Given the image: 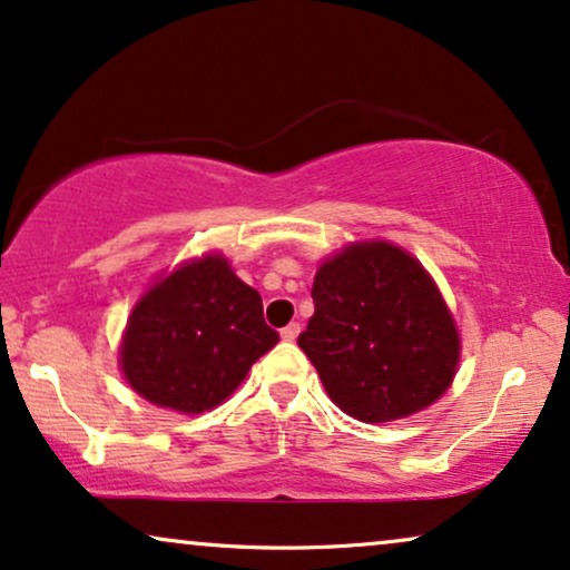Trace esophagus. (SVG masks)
Listing matches in <instances>:
<instances>
[{
  "label": "esophagus",
  "mask_w": 570,
  "mask_h": 570,
  "mask_svg": "<svg viewBox=\"0 0 570 570\" xmlns=\"http://www.w3.org/2000/svg\"><path fill=\"white\" fill-rule=\"evenodd\" d=\"M298 332H301V327L293 322V324H287V327H285L283 332H279V335H283V340H287V343H293V340L298 337Z\"/></svg>",
  "instance_id": "1"
}]
</instances>
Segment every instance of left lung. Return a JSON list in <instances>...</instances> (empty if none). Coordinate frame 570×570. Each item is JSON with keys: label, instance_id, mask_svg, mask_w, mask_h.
Segmentation results:
<instances>
[{"label": "left lung", "instance_id": "8db88e82", "mask_svg": "<svg viewBox=\"0 0 570 570\" xmlns=\"http://www.w3.org/2000/svg\"><path fill=\"white\" fill-rule=\"evenodd\" d=\"M312 295L298 345L340 411L384 424L448 393L461 332L416 256L382 238L353 240L322 258Z\"/></svg>", "mask_w": 570, "mask_h": 570}]
</instances>
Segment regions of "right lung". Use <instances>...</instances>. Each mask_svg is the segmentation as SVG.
Returning <instances> with one entry per match:
<instances>
[{
	"mask_svg": "<svg viewBox=\"0 0 570 570\" xmlns=\"http://www.w3.org/2000/svg\"><path fill=\"white\" fill-rule=\"evenodd\" d=\"M262 295L222 250L159 272L132 303L117 364L132 393L186 416L225 403L277 345Z\"/></svg>",
	"mask_w": 570,
	"mask_h": 570,
	"instance_id": "obj_1",
	"label": "right lung"
}]
</instances>
